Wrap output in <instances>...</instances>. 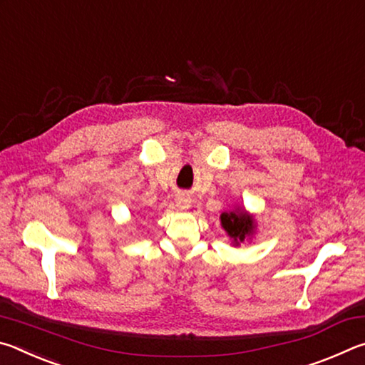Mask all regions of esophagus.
Returning <instances> with one entry per match:
<instances>
[{"label": "esophagus", "instance_id": "obj_1", "mask_svg": "<svg viewBox=\"0 0 365 365\" xmlns=\"http://www.w3.org/2000/svg\"><path fill=\"white\" fill-rule=\"evenodd\" d=\"M190 197H187V196H177V205L180 206V207H183V209H187V207H190Z\"/></svg>", "mask_w": 365, "mask_h": 365}]
</instances>
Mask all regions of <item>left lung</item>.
<instances>
[{
  "label": "left lung",
  "mask_w": 365,
  "mask_h": 365,
  "mask_svg": "<svg viewBox=\"0 0 365 365\" xmlns=\"http://www.w3.org/2000/svg\"><path fill=\"white\" fill-rule=\"evenodd\" d=\"M222 227L225 228L227 233L235 240V242H243V240L251 235L255 224L252 219L246 212H224L220 215Z\"/></svg>",
  "instance_id": "left-lung-1"
}]
</instances>
